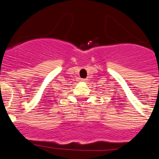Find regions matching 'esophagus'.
<instances>
[{
  "label": "esophagus",
  "instance_id": "obj_1",
  "mask_svg": "<svg viewBox=\"0 0 159 159\" xmlns=\"http://www.w3.org/2000/svg\"><path fill=\"white\" fill-rule=\"evenodd\" d=\"M83 81H84V80H83Z\"/></svg>",
  "mask_w": 159,
  "mask_h": 159
}]
</instances>
